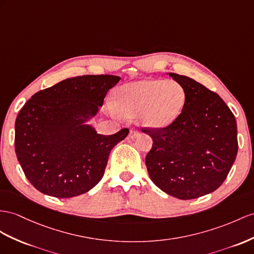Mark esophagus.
<instances>
[{
	"mask_svg": "<svg viewBox=\"0 0 254 254\" xmlns=\"http://www.w3.org/2000/svg\"><path fill=\"white\" fill-rule=\"evenodd\" d=\"M138 135V129L136 128V127H132L131 129H129V133H128V138H131V139H133V138H135L136 136Z\"/></svg>",
	"mask_w": 254,
	"mask_h": 254,
	"instance_id": "esophagus-1",
	"label": "esophagus"
}]
</instances>
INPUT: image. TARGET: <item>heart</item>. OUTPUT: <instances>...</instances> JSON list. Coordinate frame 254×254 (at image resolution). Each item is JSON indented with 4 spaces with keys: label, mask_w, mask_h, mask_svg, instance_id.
I'll list each match as a JSON object with an SVG mask.
<instances>
[{
    "label": "heart",
    "mask_w": 254,
    "mask_h": 254,
    "mask_svg": "<svg viewBox=\"0 0 254 254\" xmlns=\"http://www.w3.org/2000/svg\"><path fill=\"white\" fill-rule=\"evenodd\" d=\"M186 102V90L179 82L146 78L120 87L116 106L125 116L138 115L141 125L146 127L159 129L176 121ZM110 108L115 110L114 105Z\"/></svg>",
    "instance_id": "1"
}]
</instances>
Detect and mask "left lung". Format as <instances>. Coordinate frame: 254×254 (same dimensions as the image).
I'll use <instances>...</instances> for the list:
<instances>
[{"label": "left lung", "mask_w": 254, "mask_h": 254, "mask_svg": "<svg viewBox=\"0 0 254 254\" xmlns=\"http://www.w3.org/2000/svg\"><path fill=\"white\" fill-rule=\"evenodd\" d=\"M186 90L183 113L171 126L141 127L153 140L146 166L153 184L180 199L211 193L223 184L238 151L235 116L213 91L170 73Z\"/></svg>", "instance_id": "left-lung-1"}]
</instances>
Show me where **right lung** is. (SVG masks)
<instances>
[{"label": "right lung", "mask_w": 254, "mask_h": 254, "mask_svg": "<svg viewBox=\"0 0 254 254\" xmlns=\"http://www.w3.org/2000/svg\"><path fill=\"white\" fill-rule=\"evenodd\" d=\"M120 77L83 75L38 91L15 123V151L36 190L58 198L78 196L100 183L109 153L128 128L97 134L84 125L99 112Z\"/></svg>", "instance_id": "obj_1"}]
</instances>
